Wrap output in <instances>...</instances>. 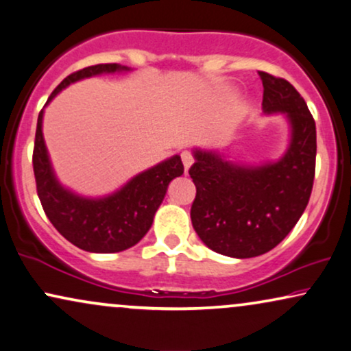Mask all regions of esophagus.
<instances>
[{"mask_svg":"<svg viewBox=\"0 0 351 351\" xmlns=\"http://www.w3.org/2000/svg\"><path fill=\"white\" fill-rule=\"evenodd\" d=\"M181 160H183V165L186 168V171H189L191 165H193V154L189 151H183L181 152Z\"/></svg>","mask_w":351,"mask_h":351,"instance_id":"1","label":"esophagus"}]
</instances>
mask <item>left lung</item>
I'll return each instance as SVG.
<instances>
[{"label": "left lung", "mask_w": 351, "mask_h": 351, "mask_svg": "<svg viewBox=\"0 0 351 351\" xmlns=\"http://www.w3.org/2000/svg\"><path fill=\"white\" fill-rule=\"evenodd\" d=\"M258 75L263 114L287 120L286 152L252 165L218 149L194 147L189 170L197 189L191 207L194 230L208 249L232 258L274 249L305 212L315 180L316 125L306 102L284 78Z\"/></svg>", "instance_id": "1"}]
</instances>
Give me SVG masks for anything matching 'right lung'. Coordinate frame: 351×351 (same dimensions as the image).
Returning a JSON list of instances; mask_svg holds the SVG:
<instances>
[{
    "instance_id": "add662e5",
    "label": "right lung",
    "mask_w": 351,
    "mask_h": 351,
    "mask_svg": "<svg viewBox=\"0 0 351 351\" xmlns=\"http://www.w3.org/2000/svg\"><path fill=\"white\" fill-rule=\"evenodd\" d=\"M120 64H97L78 70L60 82L46 106L75 82L104 73H127ZM45 106V107H46ZM45 107L38 115L34 147L36 193L53 226L78 249L93 254H115L136 245L152 226L154 215L165 197L168 184L184 171L180 156L134 175L120 189L102 197H86L65 188L56 176L43 138Z\"/></svg>"
}]
</instances>
